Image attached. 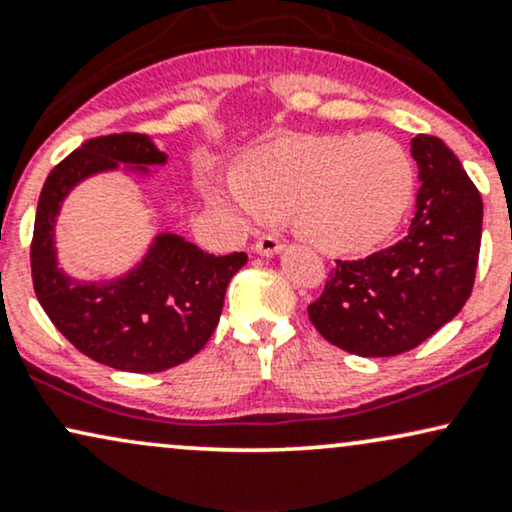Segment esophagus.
I'll use <instances>...</instances> for the list:
<instances>
[{
    "instance_id": "esophagus-1",
    "label": "esophagus",
    "mask_w": 512,
    "mask_h": 512,
    "mask_svg": "<svg viewBox=\"0 0 512 512\" xmlns=\"http://www.w3.org/2000/svg\"><path fill=\"white\" fill-rule=\"evenodd\" d=\"M281 248H284V243H281V238L274 236V233H269V236H260L255 243V252L262 257H274Z\"/></svg>"
}]
</instances>
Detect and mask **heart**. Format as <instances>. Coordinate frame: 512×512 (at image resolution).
Segmentation results:
<instances>
[{"label":"heart","mask_w":512,"mask_h":512,"mask_svg":"<svg viewBox=\"0 0 512 512\" xmlns=\"http://www.w3.org/2000/svg\"><path fill=\"white\" fill-rule=\"evenodd\" d=\"M214 209L260 223L293 209L298 233L339 255L373 250L404 221L414 163L385 134H301L252 151L243 173L209 168L199 180Z\"/></svg>","instance_id":"1"}]
</instances>
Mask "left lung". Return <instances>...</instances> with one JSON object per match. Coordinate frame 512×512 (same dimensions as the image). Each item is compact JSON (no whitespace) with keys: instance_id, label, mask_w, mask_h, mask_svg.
Masks as SVG:
<instances>
[{"instance_id":"8db88e82","label":"left lung","mask_w":512,"mask_h":512,"mask_svg":"<svg viewBox=\"0 0 512 512\" xmlns=\"http://www.w3.org/2000/svg\"><path fill=\"white\" fill-rule=\"evenodd\" d=\"M416 214L409 233L366 260L342 262L315 303L317 332L349 354L397 356L426 342L462 310L477 272L484 204L457 156L416 134Z\"/></svg>"}]
</instances>
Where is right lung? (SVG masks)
<instances>
[{
	"label": "right lung",
	"mask_w": 512,
	"mask_h": 512,
	"mask_svg": "<svg viewBox=\"0 0 512 512\" xmlns=\"http://www.w3.org/2000/svg\"><path fill=\"white\" fill-rule=\"evenodd\" d=\"M166 163L146 134L88 139L52 168L35 211L31 272L40 305L81 354L129 373H161L195 356L219 325L228 281L248 255L216 257L178 233H158L122 276L74 279L57 260V216L69 192L93 175L125 166L151 178V166Z\"/></svg>",
	"instance_id": "add662e5"
}]
</instances>
